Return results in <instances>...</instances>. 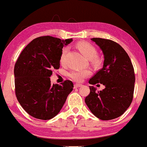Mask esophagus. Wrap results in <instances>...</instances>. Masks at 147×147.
Masks as SVG:
<instances>
[{
  "label": "esophagus",
  "instance_id": "esophagus-1",
  "mask_svg": "<svg viewBox=\"0 0 147 147\" xmlns=\"http://www.w3.org/2000/svg\"><path fill=\"white\" fill-rule=\"evenodd\" d=\"M82 85L81 84H78V83H76V84H75V85H74V86H75V88H78V87H80V86H82Z\"/></svg>",
  "mask_w": 147,
  "mask_h": 147
}]
</instances>
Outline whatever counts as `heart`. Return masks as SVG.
Here are the masks:
<instances>
[{
  "label": "heart",
  "instance_id": "1",
  "mask_svg": "<svg viewBox=\"0 0 147 147\" xmlns=\"http://www.w3.org/2000/svg\"><path fill=\"white\" fill-rule=\"evenodd\" d=\"M77 46H78L79 50L81 51V53L84 54L88 59L92 60L94 63H97L96 58L98 55V52H97L96 49L92 44L83 41V42L78 43ZM67 52H68V48L67 47H64L62 49L61 53V63H63L65 61ZM91 73H92V72L88 69H74L72 72H69V77L75 81L81 82L86 77L90 75Z\"/></svg>",
  "mask_w": 147,
  "mask_h": 147
}]
</instances>
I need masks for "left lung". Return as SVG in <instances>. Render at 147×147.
I'll list each match as a JSON object with an SVG mask.
<instances>
[{
    "mask_svg": "<svg viewBox=\"0 0 147 147\" xmlns=\"http://www.w3.org/2000/svg\"><path fill=\"white\" fill-rule=\"evenodd\" d=\"M104 55L103 67L89 80L90 84L101 83L105 89L97 92L89 86L85 98L91 112L103 120H113L125 112L132 101L135 75L133 65L125 51L118 43L109 39L93 38Z\"/></svg>",
    "mask_w": 147,
    "mask_h": 147,
    "instance_id": "8db88e82",
    "label": "left lung"
}]
</instances>
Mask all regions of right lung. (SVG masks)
<instances>
[{"instance_id": "add662e5", "label": "right lung", "mask_w": 147, "mask_h": 147, "mask_svg": "<svg viewBox=\"0 0 147 147\" xmlns=\"http://www.w3.org/2000/svg\"><path fill=\"white\" fill-rule=\"evenodd\" d=\"M70 39L51 36L32 40L18 57L14 68L15 94L24 110L34 118L50 120L55 117L72 91L73 83L65 80L51 84L52 70L59 69L63 46Z\"/></svg>"}]
</instances>
